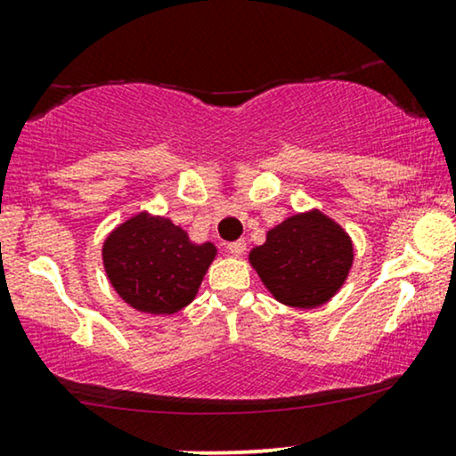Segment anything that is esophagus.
Here are the masks:
<instances>
[{
  "label": "esophagus",
  "mask_w": 456,
  "mask_h": 456,
  "mask_svg": "<svg viewBox=\"0 0 456 456\" xmlns=\"http://www.w3.org/2000/svg\"><path fill=\"white\" fill-rule=\"evenodd\" d=\"M227 250L232 252V255L240 256L246 250V242H244V240H235V242H229L227 244Z\"/></svg>",
  "instance_id": "34e87169"
}]
</instances>
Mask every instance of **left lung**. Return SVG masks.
<instances>
[{
    "label": "left lung",
    "mask_w": 456,
    "mask_h": 456,
    "mask_svg": "<svg viewBox=\"0 0 456 456\" xmlns=\"http://www.w3.org/2000/svg\"><path fill=\"white\" fill-rule=\"evenodd\" d=\"M250 263L281 304L316 308L346 281L353 244L325 214H297L267 232L265 244L250 252Z\"/></svg>",
    "instance_id": "obj_1"
}]
</instances>
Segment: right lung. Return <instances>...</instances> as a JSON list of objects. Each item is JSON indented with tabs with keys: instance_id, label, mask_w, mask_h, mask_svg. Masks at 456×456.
Masks as SVG:
<instances>
[{
	"instance_id": "obj_1",
	"label": "right lung",
	"mask_w": 456,
	"mask_h": 456,
	"mask_svg": "<svg viewBox=\"0 0 456 456\" xmlns=\"http://www.w3.org/2000/svg\"><path fill=\"white\" fill-rule=\"evenodd\" d=\"M214 255L210 242L193 244L167 218L138 214L108 235L103 267L131 308L174 314L193 301Z\"/></svg>"
}]
</instances>
